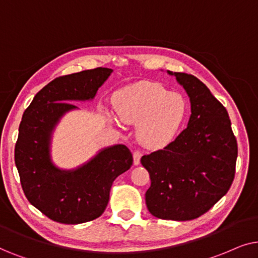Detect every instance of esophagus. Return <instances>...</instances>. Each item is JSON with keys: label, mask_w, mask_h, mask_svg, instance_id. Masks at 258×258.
<instances>
[{"label": "esophagus", "mask_w": 258, "mask_h": 258, "mask_svg": "<svg viewBox=\"0 0 258 258\" xmlns=\"http://www.w3.org/2000/svg\"><path fill=\"white\" fill-rule=\"evenodd\" d=\"M140 158H142V152H140V151H135V152H133V164L139 165Z\"/></svg>", "instance_id": "34e87169"}]
</instances>
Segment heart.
Returning a JSON list of instances; mask_svg holds the SVG:
<instances>
[{"label": "heart", "mask_w": 258, "mask_h": 258, "mask_svg": "<svg viewBox=\"0 0 258 258\" xmlns=\"http://www.w3.org/2000/svg\"><path fill=\"white\" fill-rule=\"evenodd\" d=\"M119 118L137 123L136 136L144 147L163 149L179 135L187 118L188 106L177 92L156 82H144L119 91L114 98Z\"/></svg>", "instance_id": "obj_1"}]
</instances>
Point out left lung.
Wrapping results in <instances>:
<instances>
[{"label": "left lung", "instance_id": "1", "mask_svg": "<svg viewBox=\"0 0 258 258\" xmlns=\"http://www.w3.org/2000/svg\"><path fill=\"white\" fill-rule=\"evenodd\" d=\"M167 73L186 91L191 115L172 143L142 157L151 179L145 201L154 217L191 221L229 191L238 150L228 112L210 89L191 74Z\"/></svg>", "mask_w": 258, "mask_h": 258}]
</instances>
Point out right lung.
<instances>
[{
  "mask_svg": "<svg viewBox=\"0 0 258 258\" xmlns=\"http://www.w3.org/2000/svg\"><path fill=\"white\" fill-rule=\"evenodd\" d=\"M112 72L99 67L54 79L23 113L15 145L22 190L30 204L57 223L80 224L100 217L113 181L133 163L131 151L120 144L101 150L74 170L59 169L50 158L55 126L78 108L71 101L92 100Z\"/></svg>",
  "mask_w": 258,
  "mask_h": 258,
  "instance_id": "obj_1",
  "label": "right lung"
}]
</instances>
